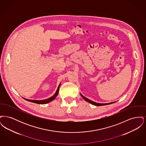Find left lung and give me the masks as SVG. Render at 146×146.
I'll return each instance as SVG.
<instances>
[{
    "label": "left lung",
    "instance_id": "obj_1",
    "mask_svg": "<svg viewBox=\"0 0 146 146\" xmlns=\"http://www.w3.org/2000/svg\"><path fill=\"white\" fill-rule=\"evenodd\" d=\"M80 95L82 96V97L86 101H87V102H88L89 103H90L91 104H93V105H94V106H104V105H107V104H113V103H114V102H115L116 101H115V102H110V103H107V104H100V103H97V102H94V101H91L90 100H89V99H88V98H86L85 97H84L83 95H82L81 94H80Z\"/></svg>",
    "mask_w": 146,
    "mask_h": 146
}]
</instances>
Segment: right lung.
Here are the masks:
<instances>
[{
  "label": "right lung",
  "instance_id": "right-lung-1",
  "mask_svg": "<svg viewBox=\"0 0 146 146\" xmlns=\"http://www.w3.org/2000/svg\"><path fill=\"white\" fill-rule=\"evenodd\" d=\"M60 85H61V83L59 84L57 89V90L56 91L55 94L51 96V97H50L49 98H47V99H45V100H29V99H27V98H23L25 100H26V101H29V102H33L35 104H46L48 103H49L51 101H52L54 100H55L56 98V96L58 95V91H59V89H60Z\"/></svg>",
  "mask_w": 146,
  "mask_h": 146
}]
</instances>
